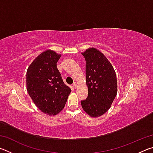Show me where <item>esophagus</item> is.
<instances>
[{"label":"esophagus","mask_w":153,"mask_h":153,"mask_svg":"<svg viewBox=\"0 0 153 153\" xmlns=\"http://www.w3.org/2000/svg\"><path fill=\"white\" fill-rule=\"evenodd\" d=\"M73 88H77L76 83H74V84H73Z\"/></svg>","instance_id":"1"}]
</instances>
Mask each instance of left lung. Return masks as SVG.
<instances>
[{"label":"left lung","instance_id":"obj_1","mask_svg":"<svg viewBox=\"0 0 153 153\" xmlns=\"http://www.w3.org/2000/svg\"><path fill=\"white\" fill-rule=\"evenodd\" d=\"M82 55L86 60L88 96L82 100L81 105L89 116L98 117L109 109L117 95V77L110 61L98 49L89 48Z\"/></svg>","mask_w":153,"mask_h":153}]
</instances>
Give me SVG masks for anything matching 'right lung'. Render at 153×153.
I'll list each match as a JSON object with an SVG mask.
<instances>
[{"instance_id":"add662e5","label":"right lung","mask_w":153,"mask_h":153,"mask_svg":"<svg viewBox=\"0 0 153 153\" xmlns=\"http://www.w3.org/2000/svg\"><path fill=\"white\" fill-rule=\"evenodd\" d=\"M61 55L48 49L28 67L26 88L33 102L44 113L57 115L63 109L71 92L64 84L56 63Z\"/></svg>"}]
</instances>
